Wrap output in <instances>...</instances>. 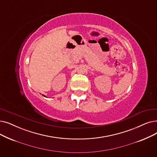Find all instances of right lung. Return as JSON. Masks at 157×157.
<instances>
[{"instance_id":"right-lung-1","label":"right lung","mask_w":157,"mask_h":157,"mask_svg":"<svg viewBox=\"0 0 157 157\" xmlns=\"http://www.w3.org/2000/svg\"><path fill=\"white\" fill-rule=\"evenodd\" d=\"M44 97H45V95H44Z\"/></svg>"}]
</instances>
